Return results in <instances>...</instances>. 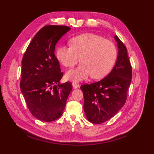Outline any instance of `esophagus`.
<instances>
[{
  "instance_id": "1",
  "label": "esophagus",
  "mask_w": 154,
  "mask_h": 154,
  "mask_svg": "<svg viewBox=\"0 0 154 154\" xmlns=\"http://www.w3.org/2000/svg\"><path fill=\"white\" fill-rule=\"evenodd\" d=\"M72 85H73V87L74 89H76V88H78L79 87V84L77 82H75V81H73V82L72 83Z\"/></svg>"
}]
</instances>
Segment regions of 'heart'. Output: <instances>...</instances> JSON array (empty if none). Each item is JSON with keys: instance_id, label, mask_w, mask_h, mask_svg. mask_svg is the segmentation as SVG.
<instances>
[{"instance_id": "1", "label": "heart", "mask_w": 154, "mask_h": 154, "mask_svg": "<svg viewBox=\"0 0 154 154\" xmlns=\"http://www.w3.org/2000/svg\"><path fill=\"white\" fill-rule=\"evenodd\" d=\"M69 44L70 47L59 46L55 53L57 60L65 67H73L80 58L79 66L67 73L68 79L81 81L89 75L93 79H101L109 73L115 63V45L99 35L81 34L72 38Z\"/></svg>"}]
</instances>
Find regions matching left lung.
Returning a JSON list of instances; mask_svg holds the SVG:
<instances>
[{"label":"left lung","instance_id":"1","mask_svg":"<svg viewBox=\"0 0 154 154\" xmlns=\"http://www.w3.org/2000/svg\"><path fill=\"white\" fill-rule=\"evenodd\" d=\"M119 55L115 66L106 77L97 82L81 86L84 97V111L87 119L94 124L110 120L125 104L132 77V65L127 49L115 35Z\"/></svg>","mask_w":154,"mask_h":154}]
</instances>
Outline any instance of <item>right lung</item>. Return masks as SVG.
<instances>
[{
  "label": "right lung",
  "mask_w": 154,
  "mask_h": 154,
  "mask_svg": "<svg viewBox=\"0 0 154 154\" xmlns=\"http://www.w3.org/2000/svg\"><path fill=\"white\" fill-rule=\"evenodd\" d=\"M67 26H45L28 45L22 60L20 89L31 114L52 122L63 114L73 89L69 81L60 84L63 76L55 57V46L70 30Z\"/></svg>",
  "instance_id": "add662e5"
}]
</instances>
